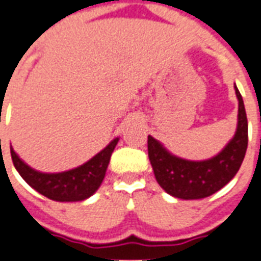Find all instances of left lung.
Wrapping results in <instances>:
<instances>
[{"label": "left lung", "mask_w": 261, "mask_h": 261, "mask_svg": "<svg viewBox=\"0 0 261 261\" xmlns=\"http://www.w3.org/2000/svg\"><path fill=\"white\" fill-rule=\"evenodd\" d=\"M239 100V116L234 137L218 154L203 161H191L172 154L160 141L147 137V151L155 180L174 198L192 200L215 194L239 172L248 147V120L241 93L234 85Z\"/></svg>", "instance_id": "obj_1"}]
</instances>
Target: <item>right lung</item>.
Returning a JSON list of instances; mask_svg holds the SVG:
<instances>
[{"instance_id":"right-lung-1","label":"right lung","mask_w":261,"mask_h":261,"mask_svg":"<svg viewBox=\"0 0 261 261\" xmlns=\"http://www.w3.org/2000/svg\"><path fill=\"white\" fill-rule=\"evenodd\" d=\"M119 138L112 139L101 151L83 165L70 171L44 173L22 161L10 145V155L16 171L39 194L57 202H81L90 198L106 177L111 154Z\"/></svg>"}]
</instances>
